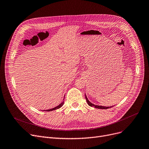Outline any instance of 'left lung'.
I'll list each match as a JSON object with an SVG mask.
<instances>
[{"mask_svg":"<svg viewBox=\"0 0 149 149\" xmlns=\"http://www.w3.org/2000/svg\"><path fill=\"white\" fill-rule=\"evenodd\" d=\"M85 98H86V100L87 103L88 104V105H89V106H91V107H95V108H97V109H108V108H111V107H113V106H109V107H106V106H102L95 105V104H93V103H91V102H90V101H89V100H88V98H87V96L86 95V94H85Z\"/></svg>","mask_w":149,"mask_h":149,"instance_id":"1","label":"left lung"}]
</instances>
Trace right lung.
<instances>
[{"label": "right lung", "mask_w": 149, "mask_h": 149, "mask_svg": "<svg viewBox=\"0 0 149 149\" xmlns=\"http://www.w3.org/2000/svg\"><path fill=\"white\" fill-rule=\"evenodd\" d=\"M64 98H65V97H64ZM63 100H64V98H63ZM63 104H64V101H63V102L61 103H60L59 105H58L57 106L55 107H54V108H52V109H48V110H45L44 111H54V110H56V109H58L60 108L63 105Z\"/></svg>", "instance_id": "add662e5"}]
</instances>
